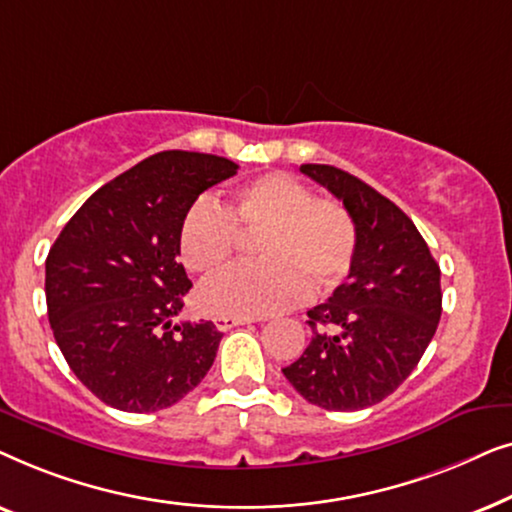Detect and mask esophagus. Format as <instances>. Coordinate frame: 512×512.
<instances>
[{"mask_svg":"<svg viewBox=\"0 0 512 512\" xmlns=\"http://www.w3.org/2000/svg\"><path fill=\"white\" fill-rule=\"evenodd\" d=\"M249 321H254V319H251V317H216L214 326L219 328V331H230V328L249 324Z\"/></svg>","mask_w":512,"mask_h":512,"instance_id":"34e87169","label":"esophagus"}]
</instances>
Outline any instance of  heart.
Returning a JSON list of instances; mask_svg holds the SVG:
<instances>
[{
	"label": "heart",
	"instance_id": "1",
	"mask_svg": "<svg viewBox=\"0 0 512 512\" xmlns=\"http://www.w3.org/2000/svg\"><path fill=\"white\" fill-rule=\"evenodd\" d=\"M240 233L256 237L261 265L228 272L202 291V307L221 317H263L303 298L333 291L352 270L359 233L340 202L317 198L282 172L251 179L223 209L202 198L179 226V256L200 277L233 263Z\"/></svg>",
	"mask_w": 512,
	"mask_h": 512
}]
</instances>
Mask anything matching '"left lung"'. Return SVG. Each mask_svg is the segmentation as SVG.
<instances>
[{
	"instance_id": "1",
	"label": "left lung",
	"mask_w": 512,
	"mask_h": 512,
	"mask_svg": "<svg viewBox=\"0 0 512 512\" xmlns=\"http://www.w3.org/2000/svg\"><path fill=\"white\" fill-rule=\"evenodd\" d=\"M356 223L359 247L347 282L307 312L312 342L286 380L324 410H363L401 387L436 333L440 268L403 209L333 165H300Z\"/></svg>"
}]
</instances>
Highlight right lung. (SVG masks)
Segmentation results:
<instances>
[{"label": "right lung", "instance_id": "add662e5", "mask_svg": "<svg viewBox=\"0 0 512 512\" xmlns=\"http://www.w3.org/2000/svg\"><path fill=\"white\" fill-rule=\"evenodd\" d=\"M233 160L163 151L83 202L46 258V305L72 373L102 403L156 412L198 387L223 338L212 321L172 324L191 289L179 226Z\"/></svg>", "mask_w": 512, "mask_h": 512}]
</instances>
